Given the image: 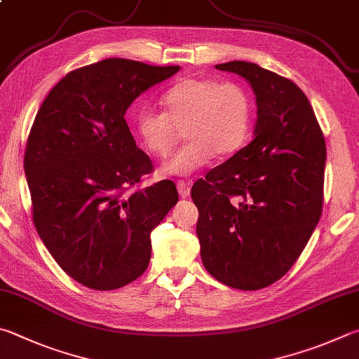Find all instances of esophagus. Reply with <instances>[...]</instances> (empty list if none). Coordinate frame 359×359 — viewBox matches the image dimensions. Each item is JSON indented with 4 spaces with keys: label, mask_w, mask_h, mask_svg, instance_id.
<instances>
[{
    "label": "esophagus",
    "mask_w": 359,
    "mask_h": 359,
    "mask_svg": "<svg viewBox=\"0 0 359 359\" xmlns=\"http://www.w3.org/2000/svg\"><path fill=\"white\" fill-rule=\"evenodd\" d=\"M177 191L182 198H187L188 194L191 191V182H187V180H179L177 182Z\"/></svg>",
    "instance_id": "1"
}]
</instances>
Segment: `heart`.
<instances>
[{"label":"heart","instance_id":"obj_1","mask_svg":"<svg viewBox=\"0 0 359 359\" xmlns=\"http://www.w3.org/2000/svg\"><path fill=\"white\" fill-rule=\"evenodd\" d=\"M161 102L166 113L141 108L135 126L142 146L157 157L172 151L184 128L188 141L163 168L169 175L191 174L213 154H236L250 133L252 100L237 81L184 78L163 94Z\"/></svg>","mask_w":359,"mask_h":359}]
</instances>
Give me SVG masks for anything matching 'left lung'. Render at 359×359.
<instances>
[{
	"label": "left lung",
	"mask_w": 359,
	"mask_h": 359,
	"mask_svg": "<svg viewBox=\"0 0 359 359\" xmlns=\"http://www.w3.org/2000/svg\"><path fill=\"white\" fill-rule=\"evenodd\" d=\"M256 94L254 140L193 185L205 270L229 287L259 290L297 262L320 219L327 146L308 97L289 78L231 61Z\"/></svg>",
	"instance_id": "left-lung-1"
}]
</instances>
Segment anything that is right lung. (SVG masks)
I'll list each match as a JSON object with an SVG mask.
<instances>
[{
	"mask_svg": "<svg viewBox=\"0 0 359 359\" xmlns=\"http://www.w3.org/2000/svg\"><path fill=\"white\" fill-rule=\"evenodd\" d=\"M179 70L109 57L72 70L36 114L23 161L32 221L57 265L89 289L140 278L151 260V232L177 204L171 180L133 188L154 168L123 116Z\"/></svg>",
	"mask_w": 359,
	"mask_h": 359,
	"instance_id": "add662e5",
	"label": "right lung"
}]
</instances>
